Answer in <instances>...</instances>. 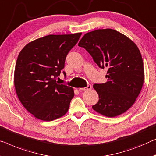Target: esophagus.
<instances>
[{"instance_id": "1", "label": "esophagus", "mask_w": 156, "mask_h": 156, "mask_svg": "<svg viewBox=\"0 0 156 156\" xmlns=\"http://www.w3.org/2000/svg\"><path fill=\"white\" fill-rule=\"evenodd\" d=\"M92 89V85H87V87H83V88H79V90L80 91H87V90H90Z\"/></svg>"}]
</instances>
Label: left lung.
<instances>
[{"instance_id":"1","label":"left lung","mask_w":156,"mask_h":156,"mask_svg":"<svg viewBox=\"0 0 156 156\" xmlns=\"http://www.w3.org/2000/svg\"><path fill=\"white\" fill-rule=\"evenodd\" d=\"M101 69L107 68V81L94 84L99 101L92 108L113 118L133 105L144 84V69L140 51L133 41L114 29H97L85 34L78 43Z\"/></svg>"}]
</instances>
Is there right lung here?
I'll return each instance as SVG.
<instances>
[{"instance_id": "right-lung-1", "label": "right lung", "mask_w": 156, "mask_h": 156, "mask_svg": "<svg viewBox=\"0 0 156 156\" xmlns=\"http://www.w3.org/2000/svg\"><path fill=\"white\" fill-rule=\"evenodd\" d=\"M81 34L48 35L30 42L19 54L14 73L15 90L21 103L35 118L52 121L68 111L73 89L58 84L55 78Z\"/></svg>"}]
</instances>
